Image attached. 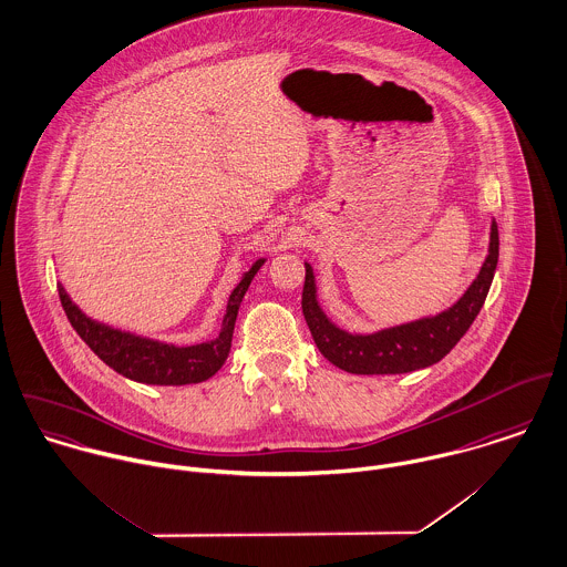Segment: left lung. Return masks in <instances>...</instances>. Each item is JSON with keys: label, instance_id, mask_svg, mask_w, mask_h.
<instances>
[{"label": "left lung", "instance_id": "8db88e82", "mask_svg": "<svg viewBox=\"0 0 567 567\" xmlns=\"http://www.w3.org/2000/svg\"><path fill=\"white\" fill-rule=\"evenodd\" d=\"M498 250V224L492 219L485 262L452 307L441 313L424 315L374 332H352L334 323L319 302L313 265L305 262L307 280L302 291V313L311 328L315 346L339 370L363 377L406 374L440 363L481 313L496 274Z\"/></svg>", "mask_w": 567, "mask_h": 567}]
</instances>
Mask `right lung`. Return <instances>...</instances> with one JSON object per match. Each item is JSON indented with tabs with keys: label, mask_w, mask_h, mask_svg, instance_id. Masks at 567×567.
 <instances>
[{
	"label": "right lung",
	"mask_w": 567,
	"mask_h": 567,
	"mask_svg": "<svg viewBox=\"0 0 567 567\" xmlns=\"http://www.w3.org/2000/svg\"><path fill=\"white\" fill-rule=\"evenodd\" d=\"M265 260L267 258L254 260L252 267L241 276V280L233 289L226 305V315L221 319L219 334L210 341L195 343V346H174L167 341L141 337L127 330L113 328L109 323L95 321L80 311V307L64 291L63 285H59V296L73 330L117 374L143 384H163V386L195 384L215 377L226 363L233 346V330H235L241 300L256 271L265 265Z\"/></svg>",
	"instance_id": "1"
}]
</instances>
